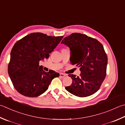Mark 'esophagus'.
Listing matches in <instances>:
<instances>
[{"label": "esophagus", "instance_id": "34e87169", "mask_svg": "<svg viewBox=\"0 0 125 125\" xmlns=\"http://www.w3.org/2000/svg\"><path fill=\"white\" fill-rule=\"evenodd\" d=\"M65 76H66V75L65 74H63V73H60V77H62V78L64 77Z\"/></svg>", "mask_w": 125, "mask_h": 125}]
</instances>
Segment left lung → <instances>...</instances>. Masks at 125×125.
Masks as SVG:
<instances>
[{"label":"left lung","instance_id":"1","mask_svg":"<svg viewBox=\"0 0 125 125\" xmlns=\"http://www.w3.org/2000/svg\"><path fill=\"white\" fill-rule=\"evenodd\" d=\"M70 48V61L80 67V76L69 74L73 80L65 89L79 97H86L100 89L106 75L107 56L103 45L96 39L84 34L74 33L62 41Z\"/></svg>","mask_w":125,"mask_h":125}]
</instances>
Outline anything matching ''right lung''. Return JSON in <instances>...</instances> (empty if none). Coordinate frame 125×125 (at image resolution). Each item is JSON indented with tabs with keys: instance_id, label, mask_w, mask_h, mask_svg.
Instances as JSON below:
<instances>
[{
	"instance_id": "add662e5",
	"label": "right lung",
	"mask_w": 125,
	"mask_h": 125,
	"mask_svg": "<svg viewBox=\"0 0 125 125\" xmlns=\"http://www.w3.org/2000/svg\"><path fill=\"white\" fill-rule=\"evenodd\" d=\"M63 36L32 33L14 44L11 51L8 73L14 87L21 95L37 97L48 89L51 81L59 76L53 70L45 72L40 61L48 58Z\"/></svg>"
}]
</instances>
